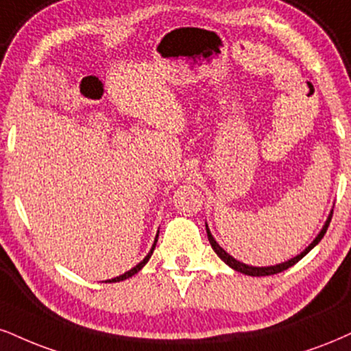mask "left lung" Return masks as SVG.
<instances>
[{
  "label": "left lung",
  "instance_id": "1",
  "mask_svg": "<svg viewBox=\"0 0 351 351\" xmlns=\"http://www.w3.org/2000/svg\"><path fill=\"white\" fill-rule=\"evenodd\" d=\"M332 214H333V210H332L330 214H328V217H327V221H325V223H324L322 230L319 232L317 237L314 239V242H312V243L309 245V247L306 248V250L299 253V255L294 256V258L285 261V263L274 265V267H250V265H245V263H242V261L235 260L234 256L229 255V253L223 250L221 245H219V243L216 242V240H214L213 234H210V230H209V227H208V223H206V232H208V239H209V242H210V247H213L214 252L217 253L219 258H221V260L223 261V263L229 265L230 268H234L235 271H240V273H243V274H248V276H269V274H276V273L285 271V269L291 268V267H293V265H296L299 260L304 258V256H306L307 253H309V252L312 250V248H314L315 245H317V243L320 242V240H322V237L325 235V232H327V229H328V223H330V221H332Z\"/></svg>",
  "mask_w": 351,
  "mask_h": 351
}]
</instances>
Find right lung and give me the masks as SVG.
Instances as JSON below:
<instances>
[{
    "label": "right lung",
    "instance_id": "1",
    "mask_svg": "<svg viewBox=\"0 0 351 351\" xmlns=\"http://www.w3.org/2000/svg\"><path fill=\"white\" fill-rule=\"evenodd\" d=\"M157 239H158V234H157V237H155V242H154V245H152V248H150V252H149V255L145 256V258H143L141 263L138 265H135V267L132 268V269H129V271H125L124 274H121V276H117V278H112V280H108V282H117V281H122V280H128V278H130V276H134L135 273H138L141 271V269L145 267V263L147 261H149V258L152 256V253H154V250H155V245H157Z\"/></svg>",
    "mask_w": 351,
    "mask_h": 351
}]
</instances>
